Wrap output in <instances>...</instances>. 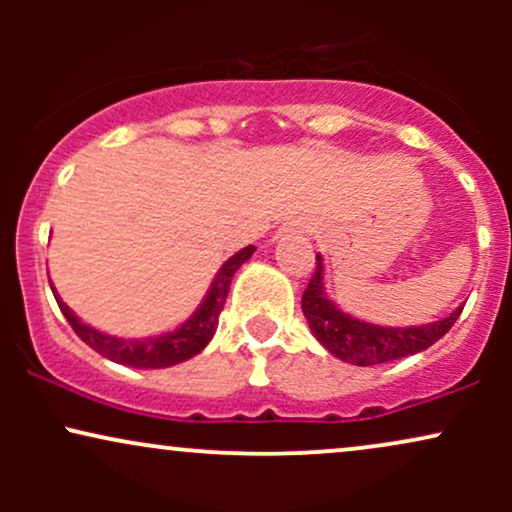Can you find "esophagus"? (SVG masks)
Segmentation results:
<instances>
[{
  "label": "esophagus",
  "instance_id": "obj_1",
  "mask_svg": "<svg viewBox=\"0 0 512 512\" xmlns=\"http://www.w3.org/2000/svg\"><path fill=\"white\" fill-rule=\"evenodd\" d=\"M279 233H310V226L305 221H289L279 228Z\"/></svg>",
  "mask_w": 512,
  "mask_h": 512
}]
</instances>
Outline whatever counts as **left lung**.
<instances>
[{"instance_id": "8db88e82", "label": "left lung", "mask_w": 512, "mask_h": 512, "mask_svg": "<svg viewBox=\"0 0 512 512\" xmlns=\"http://www.w3.org/2000/svg\"><path fill=\"white\" fill-rule=\"evenodd\" d=\"M301 308L317 342L339 361L351 363V366H378V363L419 354V351L436 344L440 337H445V332L455 325V320L462 313L460 305L443 320L419 327H383L358 320L327 298L325 267H322L320 255H317L313 279L303 293Z\"/></svg>"}]
</instances>
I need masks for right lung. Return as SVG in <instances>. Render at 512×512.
Returning <instances> with one entry per match:
<instances>
[{
	"instance_id": "obj_1",
	"label": "right lung",
	"mask_w": 512,
	"mask_h": 512,
	"mask_svg": "<svg viewBox=\"0 0 512 512\" xmlns=\"http://www.w3.org/2000/svg\"><path fill=\"white\" fill-rule=\"evenodd\" d=\"M252 252H255V245H248L233 257H228L226 262L221 264V269L216 272L214 281H211L207 296L202 298L199 308L187 317L182 325L175 327V330L156 334V337H142V339H127V337H115V334H105L101 330H93L91 325L81 322L69 305L57 296L55 286H52V293H55L57 305H60L62 315L67 317V322L72 325V330L79 334L81 342H86L93 351L110 358V361L120 363V366L129 368H170L178 366V363L187 361V358L197 356L199 351L204 349L214 337L216 325H219V315L226 305L228 289H231L233 274L243 267L245 262L250 260Z\"/></svg>"
}]
</instances>
